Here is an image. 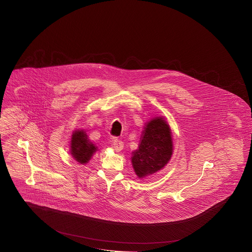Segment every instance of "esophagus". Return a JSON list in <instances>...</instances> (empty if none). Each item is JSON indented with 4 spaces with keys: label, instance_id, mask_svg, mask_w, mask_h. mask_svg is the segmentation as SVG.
Returning <instances> with one entry per match:
<instances>
[{
    "label": "esophagus",
    "instance_id": "1",
    "mask_svg": "<svg viewBox=\"0 0 252 252\" xmlns=\"http://www.w3.org/2000/svg\"><path fill=\"white\" fill-rule=\"evenodd\" d=\"M124 148V143H123L122 140L120 139H115L114 140V143H113V149L115 150V152L119 153L121 152Z\"/></svg>",
    "mask_w": 252,
    "mask_h": 252
}]
</instances>
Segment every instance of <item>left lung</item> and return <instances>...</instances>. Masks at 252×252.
<instances>
[{"mask_svg":"<svg viewBox=\"0 0 252 252\" xmlns=\"http://www.w3.org/2000/svg\"><path fill=\"white\" fill-rule=\"evenodd\" d=\"M173 154L172 132L162 117H155L146 124L140 142L131 161L139 178L153 176L168 163Z\"/></svg>","mask_w":252,"mask_h":252,"instance_id":"8db88e82","label":"left lung"}]
</instances>
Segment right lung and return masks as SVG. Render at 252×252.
Segmentation results:
<instances>
[{
    "label": "right lung",
    "instance_id": "add662e5",
    "mask_svg": "<svg viewBox=\"0 0 252 252\" xmlns=\"http://www.w3.org/2000/svg\"><path fill=\"white\" fill-rule=\"evenodd\" d=\"M70 148L74 159L81 164L87 163L97 151V147L90 141L83 130H76L73 132Z\"/></svg>",
    "mask_w": 252,
    "mask_h": 252
}]
</instances>
